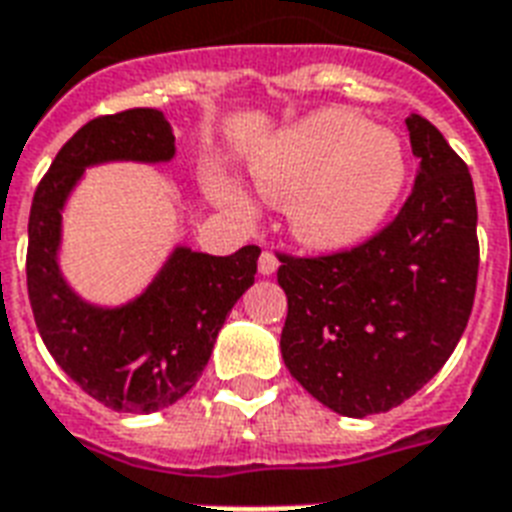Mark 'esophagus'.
<instances>
[{"label": "esophagus", "instance_id": "34e87169", "mask_svg": "<svg viewBox=\"0 0 512 512\" xmlns=\"http://www.w3.org/2000/svg\"><path fill=\"white\" fill-rule=\"evenodd\" d=\"M276 268H279V260H276V255H273V252H263V255H260V260H257V271L263 273V276H273V273H276Z\"/></svg>", "mask_w": 512, "mask_h": 512}]
</instances>
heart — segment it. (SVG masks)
<instances>
[{
	"label": "heart",
	"mask_w": 512,
	"mask_h": 512,
	"mask_svg": "<svg viewBox=\"0 0 512 512\" xmlns=\"http://www.w3.org/2000/svg\"><path fill=\"white\" fill-rule=\"evenodd\" d=\"M252 177L271 204L287 206L290 233L303 247L338 252L370 239L395 212L408 150L389 128L346 109H319L257 152ZM209 190L239 217L255 212L233 179L214 174Z\"/></svg>",
	"instance_id": "obj_1"
}]
</instances>
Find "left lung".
Segmentation results:
<instances>
[{
  "label": "left lung",
  "instance_id": "1",
  "mask_svg": "<svg viewBox=\"0 0 512 512\" xmlns=\"http://www.w3.org/2000/svg\"><path fill=\"white\" fill-rule=\"evenodd\" d=\"M416 185L392 225L338 255L279 257L282 360L330 411L365 419L413 397L462 338L478 282L473 177L438 128L405 117Z\"/></svg>",
  "mask_w": 512,
  "mask_h": 512
}]
</instances>
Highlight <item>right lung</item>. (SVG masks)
Segmentation results:
<instances>
[{"label": "right lung", "instance_id": "right-lung-1", "mask_svg": "<svg viewBox=\"0 0 512 512\" xmlns=\"http://www.w3.org/2000/svg\"><path fill=\"white\" fill-rule=\"evenodd\" d=\"M174 128L161 109H126L85 123L58 150L29 214L26 284L39 335L66 376L112 411L155 413L190 392L230 308L255 284L257 247L228 257L177 244L126 303H93L61 271L64 212L85 169L169 163Z\"/></svg>", "mask_w": 512, "mask_h": 512}]
</instances>
